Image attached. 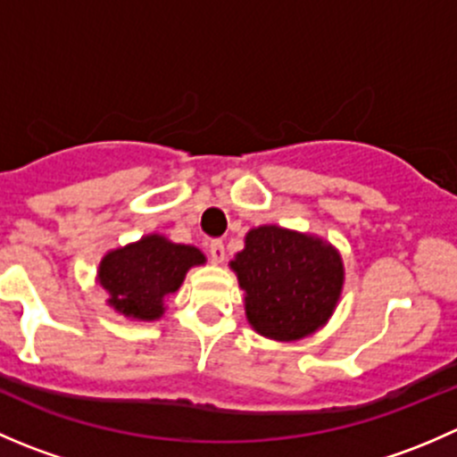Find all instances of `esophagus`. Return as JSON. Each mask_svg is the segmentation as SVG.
<instances>
[{"instance_id":"esophagus-1","label":"esophagus","mask_w":457,"mask_h":457,"mask_svg":"<svg viewBox=\"0 0 457 457\" xmlns=\"http://www.w3.org/2000/svg\"><path fill=\"white\" fill-rule=\"evenodd\" d=\"M207 252H210V258L212 262H223L225 261V245L220 238H214V241H210V245H207Z\"/></svg>"}]
</instances>
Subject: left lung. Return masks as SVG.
Listing matches in <instances>:
<instances>
[{
  "label": "left lung",
  "mask_w": 457,
  "mask_h": 457,
  "mask_svg": "<svg viewBox=\"0 0 457 457\" xmlns=\"http://www.w3.org/2000/svg\"><path fill=\"white\" fill-rule=\"evenodd\" d=\"M232 270L247 294V320L274 340L316 331L331 316L343 287V262L334 247L276 225L247 234Z\"/></svg>",
  "instance_id": "obj_1"
}]
</instances>
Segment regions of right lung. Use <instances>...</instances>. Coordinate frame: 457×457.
I'll return each instance as SVG.
<instances>
[{
	"instance_id": "1",
	"label": "right lung",
	"mask_w": 457,
	"mask_h": 457,
	"mask_svg": "<svg viewBox=\"0 0 457 457\" xmlns=\"http://www.w3.org/2000/svg\"><path fill=\"white\" fill-rule=\"evenodd\" d=\"M205 256L196 247L177 245L163 237L141 238L110 252L101 261L99 283L110 292V305L121 314L154 320L163 314V296L174 294L192 265Z\"/></svg>"
}]
</instances>
